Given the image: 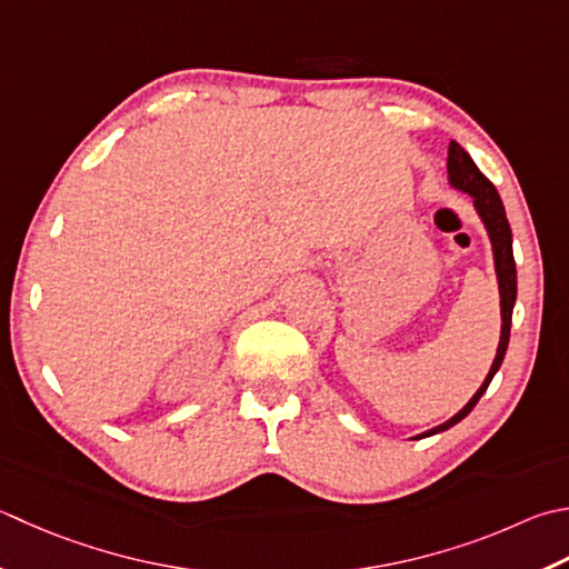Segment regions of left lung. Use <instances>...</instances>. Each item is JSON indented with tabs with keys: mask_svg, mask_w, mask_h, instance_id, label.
Masks as SVG:
<instances>
[{
	"mask_svg": "<svg viewBox=\"0 0 569 569\" xmlns=\"http://www.w3.org/2000/svg\"><path fill=\"white\" fill-rule=\"evenodd\" d=\"M447 170H449L451 184L463 189V192H469L473 197V204L478 209V214H481V219H483V224L488 229V237H491L496 273H498V288H500V316H503V326H500V342H498L496 360H493L491 372H488L481 389H478V392L471 397V402L466 405L459 411V415L451 417L449 421H443V425H439V427H433L431 431L421 433V437H431V433L447 431L449 427L459 425V421L478 405V399L483 397L488 385H491V380H493V375L498 372L500 362H503V358H506L508 340H510V320H513V306H516V293H518L516 259H513V233H510L506 209H503V202H500L493 182L488 180V177L481 170H478L476 162L471 160V154L453 140L449 142ZM421 437H417V439H421Z\"/></svg>",
	"mask_w": 569,
	"mask_h": 569,
	"instance_id": "8db88e82",
	"label": "left lung"
}]
</instances>
